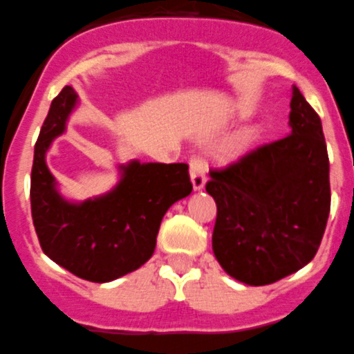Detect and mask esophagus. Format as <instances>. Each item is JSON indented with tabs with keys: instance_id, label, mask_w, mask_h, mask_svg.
<instances>
[{
	"instance_id": "esophagus-1",
	"label": "esophagus",
	"mask_w": 354,
	"mask_h": 354,
	"mask_svg": "<svg viewBox=\"0 0 354 354\" xmlns=\"http://www.w3.org/2000/svg\"><path fill=\"white\" fill-rule=\"evenodd\" d=\"M189 165H190V178H192L194 189L201 190L206 183V165L203 164V160H199L197 157L190 158Z\"/></svg>"
}]
</instances>
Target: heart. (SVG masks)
Instances as JSON below:
<instances>
[{"mask_svg": "<svg viewBox=\"0 0 354 354\" xmlns=\"http://www.w3.org/2000/svg\"><path fill=\"white\" fill-rule=\"evenodd\" d=\"M250 139H252V136H250V132H247V130H245V132L238 133L236 138L232 139V148H234V149L245 148V146H247L248 142H250Z\"/></svg>", "mask_w": 354, "mask_h": 354, "instance_id": "b5f03b06", "label": "heart"}]
</instances>
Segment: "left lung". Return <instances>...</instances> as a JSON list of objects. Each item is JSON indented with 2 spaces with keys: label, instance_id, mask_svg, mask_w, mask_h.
Wrapping results in <instances>:
<instances>
[{
  "label": "left lung",
  "instance_id": "1",
  "mask_svg": "<svg viewBox=\"0 0 354 354\" xmlns=\"http://www.w3.org/2000/svg\"><path fill=\"white\" fill-rule=\"evenodd\" d=\"M291 133L209 171L213 254L248 286H266L316 256L330 215V162L317 113L292 86Z\"/></svg>",
  "mask_w": 354,
  "mask_h": 354
}]
</instances>
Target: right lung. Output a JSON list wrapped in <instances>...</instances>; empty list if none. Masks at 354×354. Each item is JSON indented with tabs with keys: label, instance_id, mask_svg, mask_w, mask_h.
Wrapping results in <instances>:
<instances>
[{
	"label": "right lung",
	"instance_id": "add662e5",
	"mask_svg": "<svg viewBox=\"0 0 354 354\" xmlns=\"http://www.w3.org/2000/svg\"><path fill=\"white\" fill-rule=\"evenodd\" d=\"M75 102L77 93L65 86L40 130L31 169V216L46 256L81 279L109 282L153 256L165 212L192 192V183L187 164L133 160L122 165V180L106 196L81 205L63 199L46 153L65 132Z\"/></svg>",
	"mask_w": 354,
	"mask_h": 354
}]
</instances>
